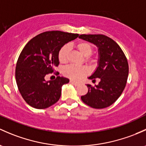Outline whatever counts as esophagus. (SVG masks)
<instances>
[{"label":"esophagus","mask_w":146,"mask_h":146,"mask_svg":"<svg viewBox=\"0 0 146 146\" xmlns=\"http://www.w3.org/2000/svg\"><path fill=\"white\" fill-rule=\"evenodd\" d=\"M70 83L73 84V85H74L75 86H78V85H80V82H76V81H73V80H70Z\"/></svg>","instance_id":"1"}]
</instances>
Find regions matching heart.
I'll use <instances>...</instances> for the list:
<instances>
[{"instance_id":"b5f03b06","label":"heart","mask_w":146,"mask_h":146,"mask_svg":"<svg viewBox=\"0 0 146 146\" xmlns=\"http://www.w3.org/2000/svg\"><path fill=\"white\" fill-rule=\"evenodd\" d=\"M77 50L80 53L82 54L85 56L86 61H90L92 59L90 57L93 52V47L90 42L86 41H82L76 44V45ZM70 52V47L68 45H65L59 50L58 57L61 63H66L68 61L69 54ZM88 73V69L85 66H68L66 67L63 70V73L65 76L72 80H79L83 77Z\"/></svg>"}]
</instances>
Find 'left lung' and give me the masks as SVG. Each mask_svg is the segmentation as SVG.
Instances as JSON below:
<instances>
[{
    "label": "left lung",
    "mask_w": 146,
    "mask_h": 146,
    "mask_svg": "<svg viewBox=\"0 0 146 146\" xmlns=\"http://www.w3.org/2000/svg\"><path fill=\"white\" fill-rule=\"evenodd\" d=\"M79 38L98 47V66L88 78L92 82L97 78L100 80L94 87L87 84L88 92L81 96V99L92 108H107L115 102L126 86L129 74L127 58L117 42L109 37L101 34H82Z\"/></svg>",
    "instance_id": "8db88e82"
}]
</instances>
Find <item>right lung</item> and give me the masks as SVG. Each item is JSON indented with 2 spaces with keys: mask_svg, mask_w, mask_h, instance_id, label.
Here are the masks:
<instances>
[{
  "mask_svg": "<svg viewBox=\"0 0 146 146\" xmlns=\"http://www.w3.org/2000/svg\"><path fill=\"white\" fill-rule=\"evenodd\" d=\"M78 33L59 31H46L32 38L20 53L15 69L19 91L24 101L33 108L45 109L60 99L61 87L68 78L57 76L46 81L45 76L59 64V50L77 38Z\"/></svg>",
  "mask_w": 146,
  "mask_h": 146,
  "instance_id": "right-lung-1",
  "label": "right lung"
}]
</instances>
